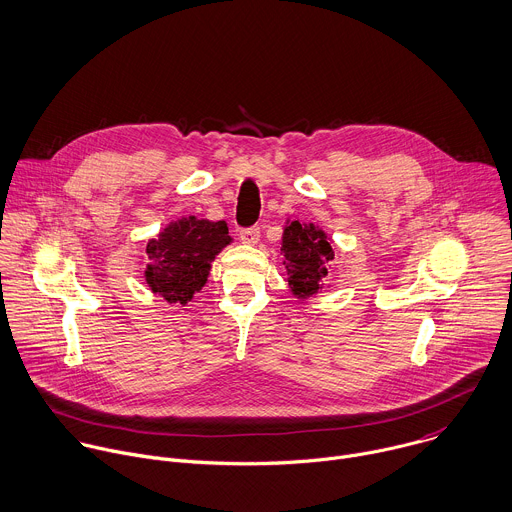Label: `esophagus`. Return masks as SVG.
Listing matches in <instances>:
<instances>
[{"instance_id":"34e87169","label":"esophagus","mask_w":512,"mask_h":512,"mask_svg":"<svg viewBox=\"0 0 512 512\" xmlns=\"http://www.w3.org/2000/svg\"><path fill=\"white\" fill-rule=\"evenodd\" d=\"M240 240L248 246H254L258 244L260 240V228H246V230H240Z\"/></svg>"}]
</instances>
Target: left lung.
Masks as SVG:
<instances>
[{
    "instance_id": "8db88e82",
    "label": "left lung",
    "mask_w": 512,
    "mask_h": 512,
    "mask_svg": "<svg viewBox=\"0 0 512 512\" xmlns=\"http://www.w3.org/2000/svg\"><path fill=\"white\" fill-rule=\"evenodd\" d=\"M280 250L290 294L302 302L318 296L334 262L332 238L318 224L286 220Z\"/></svg>"
}]
</instances>
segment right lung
I'll list each match as a JSON object with an SVG mask.
<instances>
[{"mask_svg": "<svg viewBox=\"0 0 512 512\" xmlns=\"http://www.w3.org/2000/svg\"><path fill=\"white\" fill-rule=\"evenodd\" d=\"M228 244L232 238L224 220L182 216L168 222L146 244L144 278L150 292L162 296L170 306H186L206 286L216 254Z\"/></svg>", "mask_w": 512, "mask_h": 512, "instance_id": "add662e5", "label": "right lung"}]
</instances>
